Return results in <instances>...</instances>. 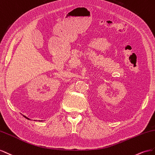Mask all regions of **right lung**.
Listing matches in <instances>:
<instances>
[{"mask_svg":"<svg viewBox=\"0 0 155 155\" xmlns=\"http://www.w3.org/2000/svg\"><path fill=\"white\" fill-rule=\"evenodd\" d=\"M24 116V117H25V118H26V119H30L29 118H28V117H26V116Z\"/></svg>","mask_w":155,"mask_h":155,"instance_id":"1","label":"right lung"}]
</instances>
